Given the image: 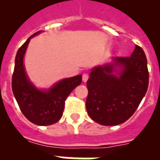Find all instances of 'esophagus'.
Listing matches in <instances>:
<instances>
[{
	"mask_svg": "<svg viewBox=\"0 0 160 160\" xmlns=\"http://www.w3.org/2000/svg\"><path fill=\"white\" fill-rule=\"evenodd\" d=\"M89 78V75L88 73H83L82 74V81L84 82H86L87 81H88V79Z\"/></svg>",
	"mask_w": 160,
	"mask_h": 160,
	"instance_id": "obj_1",
	"label": "esophagus"
}]
</instances>
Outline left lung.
I'll return each mask as SVG.
<instances>
[{"instance_id": "8db88e82", "label": "left lung", "mask_w": 160, "mask_h": 160, "mask_svg": "<svg viewBox=\"0 0 160 160\" xmlns=\"http://www.w3.org/2000/svg\"><path fill=\"white\" fill-rule=\"evenodd\" d=\"M114 63L94 68L87 82L86 108L98 123L113 126L127 121L134 113L148 86L147 58L136 45L130 57H116ZM122 72L113 74L114 67Z\"/></svg>"}]
</instances>
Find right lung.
<instances>
[{"label": "right lung", "mask_w": 160, "mask_h": 160, "mask_svg": "<svg viewBox=\"0 0 160 160\" xmlns=\"http://www.w3.org/2000/svg\"><path fill=\"white\" fill-rule=\"evenodd\" d=\"M31 36L18 49L15 59L12 88L17 102L24 116L37 125L47 126L59 121L62 116L65 101L71 92L82 82V75L63 79L48 91H40L29 81L25 72L23 58Z\"/></svg>", "instance_id": "add662e5"}]
</instances>
